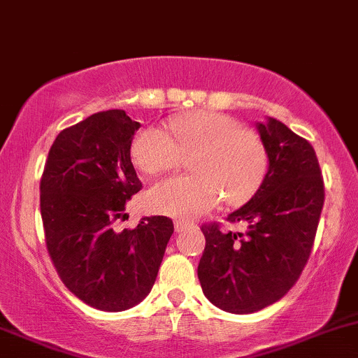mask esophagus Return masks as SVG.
Instances as JSON below:
<instances>
[{
    "mask_svg": "<svg viewBox=\"0 0 358 358\" xmlns=\"http://www.w3.org/2000/svg\"><path fill=\"white\" fill-rule=\"evenodd\" d=\"M189 225H191L189 222H186V220H176V222H174L176 232H182V230H186Z\"/></svg>",
    "mask_w": 358,
    "mask_h": 358,
    "instance_id": "34e87169",
    "label": "esophagus"
}]
</instances>
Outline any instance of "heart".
<instances>
[{
    "mask_svg": "<svg viewBox=\"0 0 358 358\" xmlns=\"http://www.w3.org/2000/svg\"><path fill=\"white\" fill-rule=\"evenodd\" d=\"M169 133L148 126L136 133L131 155L138 169L160 174L191 157L193 176H172L150 187V210L174 218H193L224 196L241 205L256 193L268 169V153L256 133L217 110H194L169 121Z\"/></svg>",
    "mask_w": 358,
    "mask_h": 358,
    "instance_id": "obj_1",
    "label": "heart"
}]
</instances>
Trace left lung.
Instances as JSON below:
<instances>
[{"label": "left lung", "mask_w": 358, "mask_h": 358, "mask_svg": "<svg viewBox=\"0 0 358 358\" xmlns=\"http://www.w3.org/2000/svg\"><path fill=\"white\" fill-rule=\"evenodd\" d=\"M268 172L256 194L227 220L244 232L201 227L206 245L198 264L203 294L218 309L251 314L280 301L309 259L324 205L316 152L283 122H257Z\"/></svg>", "instance_id": "obj_1"}]
</instances>
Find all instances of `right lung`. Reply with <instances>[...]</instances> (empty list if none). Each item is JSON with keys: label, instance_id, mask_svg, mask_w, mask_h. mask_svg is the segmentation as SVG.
I'll return each mask as SVG.
<instances>
[{"label": "right lung", "instance_id": "1", "mask_svg": "<svg viewBox=\"0 0 358 358\" xmlns=\"http://www.w3.org/2000/svg\"><path fill=\"white\" fill-rule=\"evenodd\" d=\"M138 128L121 109L92 114L57 134L41 179L45 245L61 282L109 313L147 297L174 232L167 217L114 230L126 201L141 189L131 162Z\"/></svg>", "mask_w": 358, "mask_h": 358}]
</instances>
